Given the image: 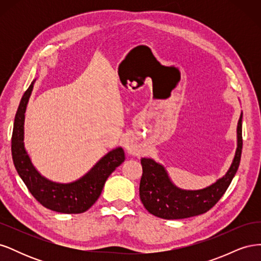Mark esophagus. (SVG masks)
Wrapping results in <instances>:
<instances>
[{
	"label": "esophagus",
	"mask_w": 261,
	"mask_h": 261,
	"mask_svg": "<svg viewBox=\"0 0 261 261\" xmlns=\"http://www.w3.org/2000/svg\"><path fill=\"white\" fill-rule=\"evenodd\" d=\"M125 147H126V151H127L128 154H132V155H138L139 154V150L135 146H133V144L130 143L129 140L125 141Z\"/></svg>",
	"instance_id": "esophagus-1"
}]
</instances>
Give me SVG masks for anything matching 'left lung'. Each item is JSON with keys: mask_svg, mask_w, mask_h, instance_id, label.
<instances>
[{"mask_svg": "<svg viewBox=\"0 0 261 261\" xmlns=\"http://www.w3.org/2000/svg\"><path fill=\"white\" fill-rule=\"evenodd\" d=\"M242 118L243 113L238 123V147L230 168L222 177L204 188L193 191L179 188L173 183L162 164L151 158H143L139 196L148 212L162 219L174 220L202 215L215 206L231 184L239 169L243 148Z\"/></svg>", "mask_w": 261, "mask_h": 261, "instance_id": "obj_1", "label": "left lung"}]
</instances>
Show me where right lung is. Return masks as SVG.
I'll return each instance as SVG.
<instances>
[{"instance_id": "add662e5", "label": "right lung", "mask_w": 261, "mask_h": 261, "mask_svg": "<svg viewBox=\"0 0 261 261\" xmlns=\"http://www.w3.org/2000/svg\"><path fill=\"white\" fill-rule=\"evenodd\" d=\"M36 80L23 93L14 120L12 156L18 175L29 192L43 207L61 213H82L101 195L106 180L125 160L124 150L116 147L105 154L85 175L69 183H58L44 177L31 161L25 148V113Z\"/></svg>"}]
</instances>
